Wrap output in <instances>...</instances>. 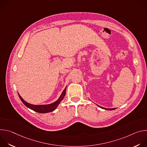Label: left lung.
Wrapping results in <instances>:
<instances>
[{"label": "left lung", "mask_w": 147, "mask_h": 147, "mask_svg": "<svg viewBox=\"0 0 147 147\" xmlns=\"http://www.w3.org/2000/svg\"><path fill=\"white\" fill-rule=\"evenodd\" d=\"M100 108H102V109H106V110H109V111H112V110H115V108H112V109H107V108H103V107H100V106H99Z\"/></svg>", "instance_id": "obj_1"}]
</instances>
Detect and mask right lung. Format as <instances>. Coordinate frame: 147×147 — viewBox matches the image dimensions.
<instances>
[{
    "label": "right lung",
    "mask_w": 147,
    "mask_h": 147,
    "mask_svg": "<svg viewBox=\"0 0 147 147\" xmlns=\"http://www.w3.org/2000/svg\"><path fill=\"white\" fill-rule=\"evenodd\" d=\"M66 87L65 88L63 91L62 92V94H61L60 96L59 97V98L56 101H55V102H53L52 103L49 104V105H32V104L28 103L27 102H26L22 97H21V96L19 94H18V96H19L21 100H22V102L28 108L33 110L34 111H35V112H38V113H48V112H52V111H55L56 109V108L59 105V104L60 103V102L63 99V98L65 96Z\"/></svg>",
    "instance_id": "right-lung-1"
}]
</instances>
